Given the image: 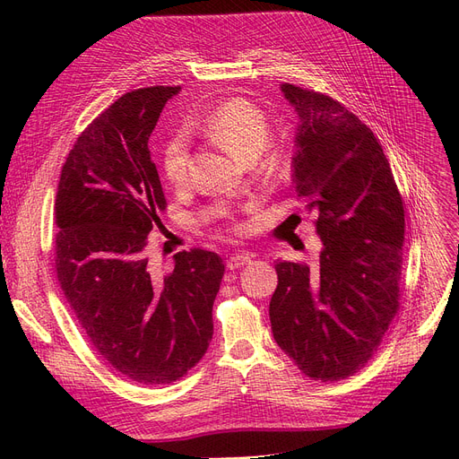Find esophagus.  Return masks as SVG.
Returning a JSON list of instances; mask_svg holds the SVG:
<instances>
[{
    "label": "esophagus",
    "instance_id": "34e87169",
    "mask_svg": "<svg viewBox=\"0 0 459 459\" xmlns=\"http://www.w3.org/2000/svg\"><path fill=\"white\" fill-rule=\"evenodd\" d=\"M251 255H244V253H238V255H232L229 260H227V268L229 270H238V268H244L246 264L251 262Z\"/></svg>",
    "mask_w": 459,
    "mask_h": 459
}]
</instances>
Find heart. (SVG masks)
<instances>
[{"label": "heart", "mask_w": 459, "mask_h": 459, "mask_svg": "<svg viewBox=\"0 0 459 459\" xmlns=\"http://www.w3.org/2000/svg\"><path fill=\"white\" fill-rule=\"evenodd\" d=\"M234 158L247 161L255 180L264 187H281L292 177L294 154L286 141L272 139L270 117L258 104L232 96L217 104L197 126ZM189 143L175 134L163 144L161 165L167 180L182 186L189 177Z\"/></svg>", "instance_id": "b5f03b06"}]
</instances>
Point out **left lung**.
I'll return each instance as SVG.
<instances>
[{
	"mask_svg": "<svg viewBox=\"0 0 459 459\" xmlns=\"http://www.w3.org/2000/svg\"><path fill=\"white\" fill-rule=\"evenodd\" d=\"M281 89L299 117L294 189L322 253L318 270L275 264L272 331L305 376L339 381L368 363L400 308L403 201L363 120L324 92Z\"/></svg>",
	"mask_w": 459,
	"mask_h": 459,
	"instance_id": "1",
	"label": "left lung"
}]
</instances>
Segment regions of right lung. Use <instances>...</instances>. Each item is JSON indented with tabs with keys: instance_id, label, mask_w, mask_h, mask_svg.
<instances>
[{
	"instance_id": "obj_1",
	"label": "right lung",
	"mask_w": 459,
	"mask_h": 459,
	"mask_svg": "<svg viewBox=\"0 0 459 459\" xmlns=\"http://www.w3.org/2000/svg\"><path fill=\"white\" fill-rule=\"evenodd\" d=\"M180 87L126 92L80 134L56 197V272L92 348L141 385H169L206 353L225 273L204 249L175 255L160 277L147 247L167 208L149 137Z\"/></svg>"
}]
</instances>
